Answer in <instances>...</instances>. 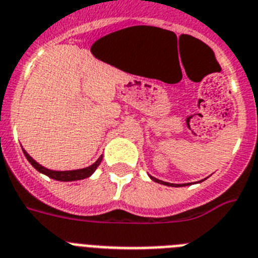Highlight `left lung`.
I'll return each mask as SVG.
<instances>
[{"label":"left lung","instance_id":"left-lung-1","mask_svg":"<svg viewBox=\"0 0 258 258\" xmlns=\"http://www.w3.org/2000/svg\"><path fill=\"white\" fill-rule=\"evenodd\" d=\"M150 177L154 180V181L160 182V184H163V185H168V186H181V185H177V184H169V182H164V181H162V180L155 179V177H153V176H150Z\"/></svg>","mask_w":258,"mask_h":258}]
</instances>
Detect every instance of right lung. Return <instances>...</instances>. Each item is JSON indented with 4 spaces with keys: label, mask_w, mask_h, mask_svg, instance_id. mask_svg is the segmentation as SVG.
<instances>
[{
    "label": "right lung",
    "mask_w": 258,
    "mask_h": 258,
    "mask_svg": "<svg viewBox=\"0 0 258 258\" xmlns=\"http://www.w3.org/2000/svg\"><path fill=\"white\" fill-rule=\"evenodd\" d=\"M23 153H24V155H26V158H27L28 162L32 164V167H34V168H36L39 172L44 173V175H47L48 177H50V179L58 180V181H74V180L86 179V177H89L90 175H92V173H94V171L98 168V166L100 164V162H102V156H100V158H99V159L96 160V162L94 163L92 166L86 167V168L76 169V171H52V169L44 168L43 166L37 164V163L35 162V160L32 159V158H31V156L28 155L26 151H23Z\"/></svg>",
    "instance_id": "obj_1"
}]
</instances>
